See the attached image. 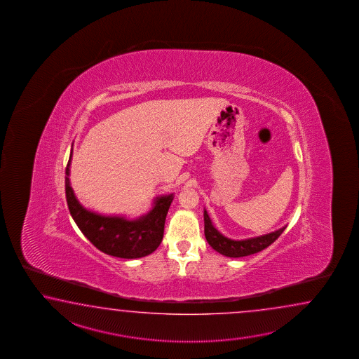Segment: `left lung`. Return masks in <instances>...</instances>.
<instances>
[{
    "label": "left lung",
    "instance_id": "obj_1",
    "mask_svg": "<svg viewBox=\"0 0 359 359\" xmlns=\"http://www.w3.org/2000/svg\"><path fill=\"white\" fill-rule=\"evenodd\" d=\"M285 229L286 226L262 236L250 237L245 240H232L222 235L221 232L214 227L209 214L204 209V233L208 244L210 245L215 252L229 258H241L264 250L272 243H275Z\"/></svg>",
    "mask_w": 359,
    "mask_h": 359
}]
</instances>
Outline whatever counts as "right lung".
Returning <instances> with one entry per match:
<instances>
[{
	"label": "right lung",
	"instance_id": "obj_1",
	"mask_svg": "<svg viewBox=\"0 0 359 359\" xmlns=\"http://www.w3.org/2000/svg\"><path fill=\"white\" fill-rule=\"evenodd\" d=\"M73 145L65 169V194L72 218L92 244L107 255L136 259L155 252L164 235V223L175 195H161L154 198L153 208L147 213L130 219L124 215H107L84 208L70 186V163Z\"/></svg>",
	"mask_w": 359,
	"mask_h": 359
}]
</instances>
